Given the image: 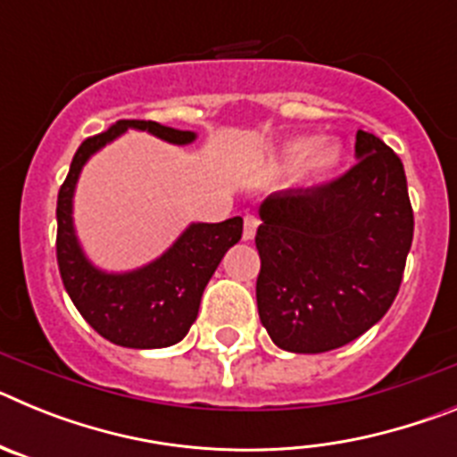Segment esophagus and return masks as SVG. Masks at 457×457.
<instances>
[{
  "mask_svg": "<svg viewBox=\"0 0 457 457\" xmlns=\"http://www.w3.org/2000/svg\"><path fill=\"white\" fill-rule=\"evenodd\" d=\"M258 228V217L256 215H245V228H242V237L245 240H253Z\"/></svg>",
  "mask_w": 457,
  "mask_h": 457,
  "instance_id": "esophagus-1",
  "label": "esophagus"
}]
</instances>
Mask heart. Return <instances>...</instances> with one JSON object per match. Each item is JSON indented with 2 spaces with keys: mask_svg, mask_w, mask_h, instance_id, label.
I'll return each mask as SVG.
<instances>
[{
  "mask_svg": "<svg viewBox=\"0 0 457 457\" xmlns=\"http://www.w3.org/2000/svg\"><path fill=\"white\" fill-rule=\"evenodd\" d=\"M306 155H309V167L318 173L332 169L338 160L337 148L332 146L313 148V139H297L286 148V167L297 169L302 162H304Z\"/></svg>",
  "mask_w": 457,
  "mask_h": 457,
  "instance_id": "heart-1",
  "label": "heart"
}]
</instances>
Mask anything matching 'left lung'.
I'll return each instance as SVG.
<instances>
[{
    "mask_svg": "<svg viewBox=\"0 0 457 457\" xmlns=\"http://www.w3.org/2000/svg\"><path fill=\"white\" fill-rule=\"evenodd\" d=\"M357 164L332 183L272 194L256 231L258 316L288 353L337 350L394 304L414 236L401 157L357 132Z\"/></svg>",
    "mask_w": 457,
    "mask_h": 457,
    "instance_id": "8db88e82",
    "label": "left lung"
}]
</instances>
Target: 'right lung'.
<instances>
[{
  "instance_id": "add662e5",
  "label": "right lung",
  "mask_w": 457,
  "mask_h": 457,
  "mask_svg": "<svg viewBox=\"0 0 457 457\" xmlns=\"http://www.w3.org/2000/svg\"><path fill=\"white\" fill-rule=\"evenodd\" d=\"M128 128L148 130L171 144L194 139V132L173 130L155 120H119L84 139L56 199V263L72 304L100 337L123 348H167L196 320L205 284L228 247L242 237V217L192 224L162 258L137 272L104 274L91 268L72 233V189L88 155Z\"/></svg>"
}]
</instances>
